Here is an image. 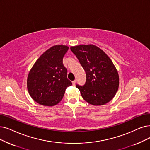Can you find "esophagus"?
Instances as JSON below:
<instances>
[{
  "mask_svg": "<svg viewBox=\"0 0 150 150\" xmlns=\"http://www.w3.org/2000/svg\"><path fill=\"white\" fill-rule=\"evenodd\" d=\"M72 82H73V86H75V85H76V80H74V81H73Z\"/></svg>",
  "mask_w": 150,
  "mask_h": 150,
  "instance_id": "34e87169",
  "label": "esophagus"
}]
</instances>
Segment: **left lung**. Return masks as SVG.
<instances>
[{
  "mask_svg": "<svg viewBox=\"0 0 150 150\" xmlns=\"http://www.w3.org/2000/svg\"><path fill=\"white\" fill-rule=\"evenodd\" d=\"M70 49L86 71L85 84L76 85L83 100L95 106L109 102L115 96L119 83L117 71L111 59L99 47L92 44Z\"/></svg>",
  "mask_w": 150,
  "mask_h": 150,
  "instance_id": "1",
  "label": "left lung"
}]
</instances>
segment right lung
Returning a JSON list of instances; mask_svg holds the SVG:
<instances>
[{
	"label": "right lung",
	"mask_w": 150,
	"mask_h": 150,
	"mask_svg": "<svg viewBox=\"0 0 150 150\" xmlns=\"http://www.w3.org/2000/svg\"><path fill=\"white\" fill-rule=\"evenodd\" d=\"M67 45L50 47L38 59L30 70L27 79L28 92L41 105L52 106L60 101L66 89L72 85L67 78L63 58L68 50Z\"/></svg>",
	"instance_id": "1"
}]
</instances>
